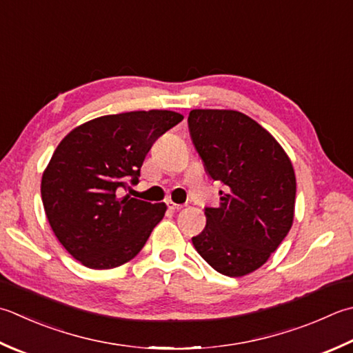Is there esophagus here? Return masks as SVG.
<instances>
[{
    "instance_id": "obj_1",
    "label": "esophagus",
    "mask_w": 353,
    "mask_h": 353,
    "mask_svg": "<svg viewBox=\"0 0 353 353\" xmlns=\"http://www.w3.org/2000/svg\"><path fill=\"white\" fill-rule=\"evenodd\" d=\"M167 205H168V208H170L171 211H179V210H182V208H183V205L174 203V202H172V200H168Z\"/></svg>"
}]
</instances>
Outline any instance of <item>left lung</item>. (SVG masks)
Segmentation results:
<instances>
[{"mask_svg":"<svg viewBox=\"0 0 353 353\" xmlns=\"http://www.w3.org/2000/svg\"><path fill=\"white\" fill-rule=\"evenodd\" d=\"M192 143L212 181L222 182L219 208H205L206 226L192 245L228 277L263 266L294 222L291 159L260 123L236 110H191Z\"/></svg>","mask_w":353,"mask_h":353,"instance_id":"left-lung-1","label":"left lung"}]
</instances>
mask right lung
<instances>
[{
	"instance_id": "right-lung-1",
	"label": "right lung",
	"mask_w": 353,
	"mask_h": 353,
	"mask_svg": "<svg viewBox=\"0 0 353 353\" xmlns=\"http://www.w3.org/2000/svg\"><path fill=\"white\" fill-rule=\"evenodd\" d=\"M183 119L168 110L101 116L72 130L54 150L41 181L48 223L65 251L92 269L134 259L167 211L117 188L139 182L150 148Z\"/></svg>"
}]
</instances>
